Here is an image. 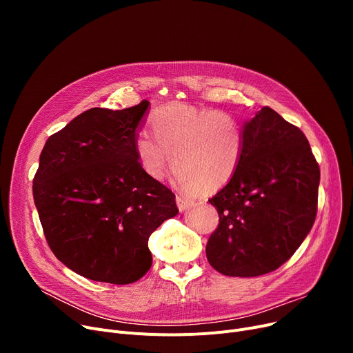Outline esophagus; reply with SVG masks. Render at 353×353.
I'll use <instances>...</instances> for the list:
<instances>
[{"mask_svg": "<svg viewBox=\"0 0 353 353\" xmlns=\"http://www.w3.org/2000/svg\"><path fill=\"white\" fill-rule=\"evenodd\" d=\"M176 201H177V208H179L180 212H184V210H188V209L194 206V200L188 199V197H183V196H177Z\"/></svg>", "mask_w": 353, "mask_h": 353, "instance_id": "obj_1", "label": "esophagus"}]
</instances>
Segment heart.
<instances>
[{
    "label": "heart",
    "instance_id": "1",
    "mask_svg": "<svg viewBox=\"0 0 353 353\" xmlns=\"http://www.w3.org/2000/svg\"><path fill=\"white\" fill-rule=\"evenodd\" d=\"M150 134L139 132L134 154L147 177L161 180L174 164L173 180L186 192L214 193L234 177L245 152V130L240 121L209 107L172 103L148 119Z\"/></svg>",
    "mask_w": 353,
    "mask_h": 353
}]
</instances>
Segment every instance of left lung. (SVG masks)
Wrapping results in <instances>:
<instances>
[{
  "instance_id": "obj_1",
  "label": "left lung",
  "mask_w": 353,
  "mask_h": 353,
  "mask_svg": "<svg viewBox=\"0 0 353 353\" xmlns=\"http://www.w3.org/2000/svg\"><path fill=\"white\" fill-rule=\"evenodd\" d=\"M243 130L242 163L209 200L219 226L206 256L221 274L253 277L276 270L302 245L316 217L321 170L302 130L270 107Z\"/></svg>"
}]
</instances>
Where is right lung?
<instances>
[{"label":"right lung","instance_id":"obj_1","mask_svg":"<svg viewBox=\"0 0 353 353\" xmlns=\"http://www.w3.org/2000/svg\"><path fill=\"white\" fill-rule=\"evenodd\" d=\"M148 104L90 108L48 137L40 154L32 194L47 243L87 279L139 281L152 268L148 237L179 213L172 190L147 177L134 154Z\"/></svg>","mask_w":353,"mask_h":353}]
</instances>
